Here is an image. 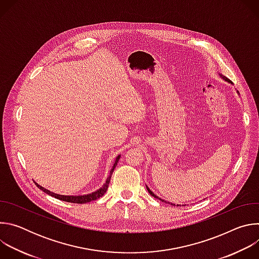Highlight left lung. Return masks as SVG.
I'll return each mask as SVG.
<instances>
[{"label": "left lung", "mask_w": 259, "mask_h": 259, "mask_svg": "<svg viewBox=\"0 0 259 259\" xmlns=\"http://www.w3.org/2000/svg\"><path fill=\"white\" fill-rule=\"evenodd\" d=\"M220 77H221V78H223V79H224V80H225V81H227V82H229V83H231V84H232V82H231V81H230V80H229V79H227V78H226V77H224V76H221V75H220ZM146 190H147V192H149V193H150V194H151V195H152V196H153V197H154V198H157V199H159V200H161V201H163V202H165V203H167V202H166V201H164V200H162V199H161V198H159V197H158V196H156V195H155V194H154V193H153V192H152V191H151V190H150V189H149V188H147V187H146ZM170 204H171V205H173V206H175V204H172V203H170ZM177 206H179V205H177Z\"/></svg>", "instance_id": "obj_1"}]
</instances>
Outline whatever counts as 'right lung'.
<instances>
[{"instance_id": "add662e5", "label": "right lung", "mask_w": 259, "mask_h": 259, "mask_svg": "<svg viewBox=\"0 0 259 259\" xmlns=\"http://www.w3.org/2000/svg\"><path fill=\"white\" fill-rule=\"evenodd\" d=\"M120 155L116 158V161L114 163V166L112 168V170H110L109 172V175L108 177L106 178V181L104 182V184L102 186V188H100L99 190L91 193V194H88V195H83V196H63V195H58V194H55V193H52L50 192L49 190L47 189H44L43 187H41L40 184L36 183L34 181V184L36 187H38L40 190H42L44 193H46L47 195H50L58 200H61V201H65V202H69V203H76V204H85V203H88V202H91V201H94V200H97L98 198L102 197L105 193H106V190L108 188V184H109V181H110V177H112V174L114 172V169L116 168L118 162H119V159H120Z\"/></svg>"}]
</instances>
